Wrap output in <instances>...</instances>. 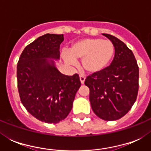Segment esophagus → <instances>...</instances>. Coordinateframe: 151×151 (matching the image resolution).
I'll return each mask as SVG.
<instances>
[{
  "label": "esophagus",
  "instance_id": "34e87169",
  "mask_svg": "<svg viewBox=\"0 0 151 151\" xmlns=\"http://www.w3.org/2000/svg\"><path fill=\"white\" fill-rule=\"evenodd\" d=\"M80 81H81V84H84V83H85V76L80 75Z\"/></svg>",
  "mask_w": 151,
  "mask_h": 151
}]
</instances>
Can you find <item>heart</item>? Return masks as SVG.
Returning <instances> with one entry per match:
<instances>
[{
  "label": "heart",
  "mask_w": 151,
  "mask_h": 151,
  "mask_svg": "<svg viewBox=\"0 0 151 151\" xmlns=\"http://www.w3.org/2000/svg\"><path fill=\"white\" fill-rule=\"evenodd\" d=\"M114 45L110 40L102 38H84L71 45L69 54L63 59L70 65L75 59H81V66L88 73H97L106 68L114 55Z\"/></svg>",
  "instance_id": "heart-1"
}]
</instances>
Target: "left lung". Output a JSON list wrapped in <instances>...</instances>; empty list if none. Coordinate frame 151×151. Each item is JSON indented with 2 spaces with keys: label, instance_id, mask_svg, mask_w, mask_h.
<instances>
[{
  "label": "left lung",
  "instance_id": "1",
  "mask_svg": "<svg viewBox=\"0 0 151 151\" xmlns=\"http://www.w3.org/2000/svg\"><path fill=\"white\" fill-rule=\"evenodd\" d=\"M114 45L115 54L110 66L88 76L93 112L105 121H115L129 112L136 102L139 90V66L133 53L124 42L103 34Z\"/></svg>",
  "mask_w": 151,
  "mask_h": 151
}]
</instances>
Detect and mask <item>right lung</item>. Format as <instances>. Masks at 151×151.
<instances>
[{"label":"right lung","mask_w":151,"mask_h":151,"mask_svg":"<svg viewBox=\"0 0 151 151\" xmlns=\"http://www.w3.org/2000/svg\"><path fill=\"white\" fill-rule=\"evenodd\" d=\"M63 34H46L26 47L17 64L21 102L37 119L56 124L70 112L81 87L78 73L66 76L55 66Z\"/></svg>","instance_id":"add662e5"}]
</instances>
